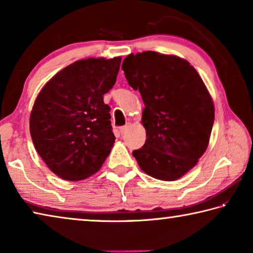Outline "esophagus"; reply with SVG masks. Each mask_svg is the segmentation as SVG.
<instances>
[{"instance_id":"1","label":"esophagus","mask_w":253,"mask_h":253,"mask_svg":"<svg viewBox=\"0 0 253 253\" xmlns=\"http://www.w3.org/2000/svg\"><path fill=\"white\" fill-rule=\"evenodd\" d=\"M128 127H129V125H125V126H122L121 128H119V130H121V134H125V131L128 129Z\"/></svg>"}]
</instances>
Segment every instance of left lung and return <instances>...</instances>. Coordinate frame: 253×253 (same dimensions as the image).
<instances>
[{"label": "left lung", "mask_w": 253, "mask_h": 253, "mask_svg": "<svg viewBox=\"0 0 253 253\" xmlns=\"http://www.w3.org/2000/svg\"><path fill=\"white\" fill-rule=\"evenodd\" d=\"M122 69L145 104L146 142L132 156L149 176L176 181L209 146L214 104L207 85L187 60L155 51L128 54Z\"/></svg>", "instance_id": "obj_1"}]
</instances>
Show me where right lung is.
I'll return each mask as SVG.
<instances>
[{
  "label": "right lung",
  "mask_w": 253,
  "mask_h": 253,
  "mask_svg": "<svg viewBox=\"0 0 253 253\" xmlns=\"http://www.w3.org/2000/svg\"><path fill=\"white\" fill-rule=\"evenodd\" d=\"M122 57L88 58L55 74L37 96L30 114L36 151L66 181L91 176L104 164L115 137L104 95L114 87Z\"/></svg>",
  "instance_id": "right-lung-1"
}]
</instances>
